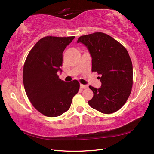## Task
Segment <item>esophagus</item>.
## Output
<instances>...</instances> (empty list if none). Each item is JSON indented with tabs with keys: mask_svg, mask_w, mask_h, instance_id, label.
<instances>
[{
	"mask_svg": "<svg viewBox=\"0 0 154 154\" xmlns=\"http://www.w3.org/2000/svg\"><path fill=\"white\" fill-rule=\"evenodd\" d=\"M87 87V85H83V84H80V88H86Z\"/></svg>",
	"mask_w": 154,
	"mask_h": 154,
	"instance_id": "obj_1",
	"label": "esophagus"
}]
</instances>
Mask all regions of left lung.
Segmentation results:
<instances>
[{
    "label": "left lung",
    "instance_id": "left-lung-1",
    "mask_svg": "<svg viewBox=\"0 0 154 154\" xmlns=\"http://www.w3.org/2000/svg\"><path fill=\"white\" fill-rule=\"evenodd\" d=\"M87 48L92 58V71L101 74V85L92 86V109L103 114L119 110L128 100L133 83V67L128 51L117 40L103 32L82 36L78 39Z\"/></svg>",
    "mask_w": 154,
    "mask_h": 154
}]
</instances>
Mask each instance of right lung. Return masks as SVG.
<instances>
[{
	"label": "right lung",
	"instance_id": "add662e5",
	"mask_svg": "<svg viewBox=\"0 0 154 154\" xmlns=\"http://www.w3.org/2000/svg\"><path fill=\"white\" fill-rule=\"evenodd\" d=\"M75 36H45L37 42L27 55L23 69V82L27 97L35 108L48 117L67 111L80 83L61 80L63 52Z\"/></svg>",
	"mask_w": 154,
	"mask_h": 154
}]
</instances>
